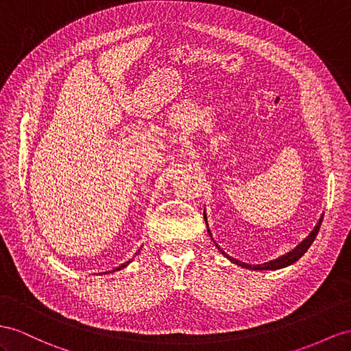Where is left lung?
<instances>
[{"label": "left lung", "mask_w": 351, "mask_h": 351, "mask_svg": "<svg viewBox=\"0 0 351 351\" xmlns=\"http://www.w3.org/2000/svg\"><path fill=\"white\" fill-rule=\"evenodd\" d=\"M204 219H206V215H204ZM322 221H323V215H322V218L319 219V223L316 227H314V230L310 232V236L305 239V240H302L301 243L296 246L295 249H292L291 252H287L286 255H283V256H278L277 259H274V261H269V263H264V264H261V265H250V264H245V263H240V261H237L236 258H231V256H228L226 252H222L221 250V247L217 245V247L221 250V252L226 255L231 263H234V264H237V265H240V267H245V268H249V269H278V268H283V267H287V265H291V264H293L295 261H298V259L307 252L308 250V247L311 246V243L314 241V239H316V236H317V232H319V230H320V226H322ZM208 232L210 234V231L208 230ZM212 236V234H210Z\"/></svg>", "instance_id": "obj_1"}]
</instances>
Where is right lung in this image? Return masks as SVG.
Here are the masks:
<instances>
[{"label":"right lung","mask_w":351,"mask_h":351,"mask_svg":"<svg viewBox=\"0 0 351 351\" xmlns=\"http://www.w3.org/2000/svg\"><path fill=\"white\" fill-rule=\"evenodd\" d=\"M129 263H130V261H129ZM129 263H125V264H121V265H120V267H117V268H114V269H112V271H119V269H121V268H124V267H125V265H128V264H129Z\"/></svg>","instance_id":"obj_1"}]
</instances>
